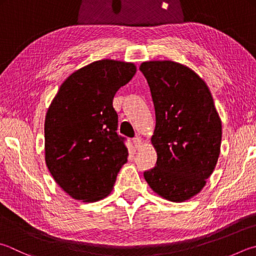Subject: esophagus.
<instances>
[{"mask_svg":"<svg viewBox=\"0 0 256 256\" xmlns=\"http://www.w3.org/2000/svg\"><path fill=\"white\" fill-rule=\"evenodd\" d=\"M134 148L137 149H140L142 148V139L140 138H138V137H136V138H134Z\"/></svg>","mask_w":256,"mask_h":256,"instance_id":"34e87169","label":"esophagus"}]
</instances>
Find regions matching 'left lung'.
<instances>
[{
  "label": "left lung",
  "instance_id": "8db88e82",
  "mask_svg": "<svg viewBox=\"0 0 256 256\" xmlns=\"http://www.w3.org/2000/svg\"><path fill=\"white\" fill-rule=\"evenodd\" d=\"M155 107L152 144L156 166L144 172L152 190L170 202H184L203 190L218 162L222 122L200 76L170 60L139 66Z\"/></svg>",
  "mask_w": 256,
  "mask_h": 256
}]
</instances>
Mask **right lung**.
Wrapping results in <instances>:
<instances>
[{
  "label": "right lung",
  "mask_w": 256,
  "mask_h": 256,
  "mask_svg": "<svg viewBox=\"0 0 256 256\" xmlns=\"http://www.w3.org/2000/svg\"><path fill=\"white\" fill-rule=\"evenodd\" d=\"M136 71L132 62L94 61L70 74L53 98L44 122L46 164L72 198H104L127 162L112 100Z\"/></svg>",
  "instance_id": "right-lung-1"
}]
</instances>
